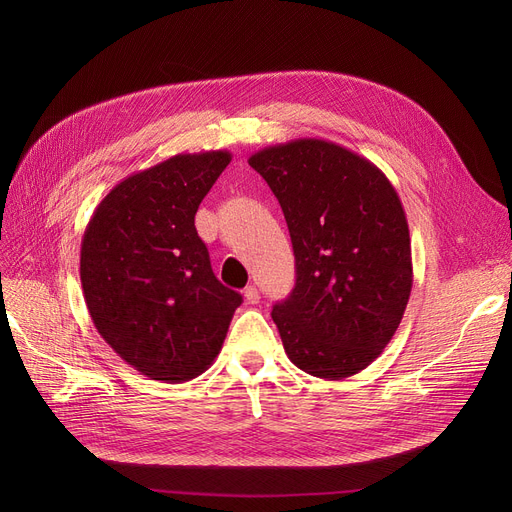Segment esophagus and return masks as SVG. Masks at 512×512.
<instances>
[{
    "label": "esophagus",
    "instance_id": "esophagus-1",
    "mask_svg": "<svg viewBox=\"0 0 512 512\" xmlns=\"http://www.w3.org/2000/svg\"><path fill=\"white\" fill-rule=\"evenodd\" d=\"M259 299H261V294H259V290H257L255 286H247V288H245V301H247L249 305H257Z\"/></svg>",
    "mask_w": 512,
    "mask_h": 512
}]
</instances>
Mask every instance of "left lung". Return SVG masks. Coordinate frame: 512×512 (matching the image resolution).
Instances as JSON below:
<instances>
[{"mask_svg":"<svg viewBox=\"0 0 512 512\" xmlns=\"http://www.w3.org/2000/svg\"><path fill=\"white\" fill-rule=\"evenodd\" d=\"M280 201L297 282L274 305L288 359L344 380L382 355L413 288L405 209L386 174L324 139H294L249 157Z\"/></svg>","mask_w":512,"mask_h":512,"instance_id":"obj_1","label":"left lung"}]
</instances>
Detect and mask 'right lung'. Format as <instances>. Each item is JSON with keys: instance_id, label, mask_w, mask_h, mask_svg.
I'll use <instances>...</instances> for the list:
<instances>
[{"instance_id": "right-lung-1", "label": "right lung", "mask_w": 512, "mask_h": 512, "mask_svg": "<svg viewBox=\"0 0 512 512\" xmlns=\"http://www.w3.org/2000/svg\"><path fill=\"white\" fill-rule=\"evenodd\" d=\"M232 153H178L130 174L95 207L80 242L89 315L118 357L180 384L220 355L238 292L213 276L195 213Z\"/></svg>"}]
</instances>
